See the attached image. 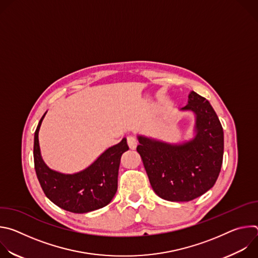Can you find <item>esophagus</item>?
I'll use <instances>...</instances> for the list:
<instances>
[{
    "label": "esophagus",
    "mask_w": 258,
    "mask_h": 258,
    "mask_svg": "<svg viewBox=\"0 0 258 258\" xmlns=\"http://www.w3.org/2000/svg\"><path fill=\"white\" fill-rule=\"evenodd\" d=\"M127 145H128V147H130L131 149H136L137 148V145H138L136 138L133 137V136L127 137Z\"/></svg>",
    "instance_id": "34e87169"
}]
</instances>
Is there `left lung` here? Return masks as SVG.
Here are the masks:
<instances>
[{
    "instance_id": "1",
    "label": "left lung",
    "mask_w": 258,
    "mask_h": 258,
    "mask_svg": "<svg viewBox=\"0 0 258 258\" xmlns=\"http://www.w3.org/2000/svg\"><path fill=\"white\" fill-rule=\"evenodd\" d=\"M179 111L194 114V136L168 143L138 135L140 153L153 191L172 202L191 201L213 187L224 156V131L210 103L194 91Z\"/></svg>"
}]
</instances>
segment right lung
I'll list each match as a JSON object with an SVG mask.
<instances>
[{"label":"right lung","instance_id":"1","mask_svg":"<svg viewBox=\"0 0 258 258\" xmlns=\"http://www.w3.org/2000/svg\"><path fill=\"white\" fill-rule=\"evenodd\" d=\"M46 113L36 126L33 143L34 168L45 195L60 208L75 213H87L108 205L117 191L120 158L128 150L126 139L109 147L87 168L63 173L50 168L41 154L39 132Z\"/></svg>","mask_w":258,"mask_h":258}]
</instances>
